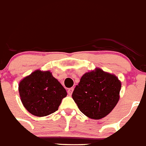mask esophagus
Masks as SVG:
<instances>
[{
	"label": "esophagus",
	"instance_id": "34e87169",
	"mask_svg": "<svg viewBox=\"0 0 146 146\" xmlns=\"http://www.w3.org/2000/svg\"><path fill=\"white\" fill-rule=\"evenodd\" d=\"M73 87H71V88H69L68 90V93L69 96H71L72 93H73Z\"/></svg>",
	"mask_w": 146,
	"mask_h": 146
}]
</instances>
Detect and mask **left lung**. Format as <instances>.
Instances as JSON below:
<instances>
[{"mask_svg":"<svg viewBox=\"0 0 146 146\" xmlns=\"http://www.w3.org/2000/svg\"><path fill=\"white\" fill-rule=\"evenodd\" d=\"M120 88L121 82L116 76L96 68L82 76L72 97L84 115L98 120L115 108L120 98Z\"/></svg>","mask_w":146,"mask_h":146,"instance_id":"obj_1","label":"left lung"}]
</instances>
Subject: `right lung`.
<instances>
[{"instance_id": "1", "label": "right lung", "mask_w": 146, "mask_h": 146, "mask_svg": "<svg viewBox=\"0 0 146 146\" xmlns=\"http://www.w3.org/2000/svg\"><path fill=\"white\" fill-rule=\"evenodd\" d=\"M19 93L24 107L33 115L43 117L58 110L66 90L50 71L36 70L19 83Z\"/></svg>"}]
</instances>
